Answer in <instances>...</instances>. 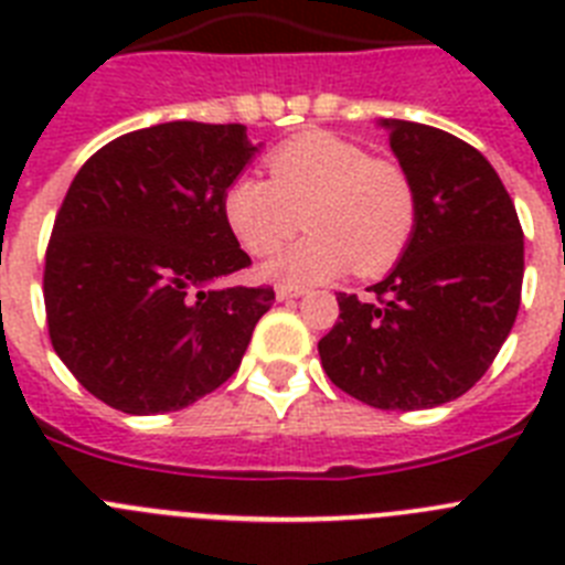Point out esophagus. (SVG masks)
Listing matches in <instances>:
<instances>
[{
  "mask_svg": "<svg viewBox=\"0 0 565 565\" xmlns=\"http://www.w3.org/2000/svg\"><path fill=\"white\" fill-rule=\"evenodd\" d=\"M306 294V288L302 286H288V282H279L277 286V299L279 302H288V299H297Z\"/></svg>",
  "mask_w": 565,
  "mask_h": 565,
  "instance_id": "esophagus-1",
  "label": "esophagus"
}]
</instances>
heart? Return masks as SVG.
<instances>
[{
    "mask_svg": "<svg viewBox=\"0 0 565 565\" xmlns=\"http://www.w3.org/2000/svg\"><path fill=\"white\" fill-rule=\"evenodd\" d=\"M223 217L248 254H268V279L317 282L353 271L376 277L404 254L416 232L418 201L398 163L331 132H308L268 154V181L237 174L223 192Z\"/></svg>",
    "mask_w": 565,
    "mask_h": 565,
    "instance_id": "obj_1",
    "label": "heart"
}]
</instances>
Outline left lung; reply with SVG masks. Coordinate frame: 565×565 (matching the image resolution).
<instances>
[{"label": "left lung", "instance_id": "8db88e82", "mask_svg": "<svg viewBox=\"0 0 565 565\" xmlns=\"http://www.w3.org/2000/svg\"><path fill=\"white\" fill-rule=\"evenodd\" d=\"M418 217L376 299L339 294L319 359L339 391L379 411H424L463 396L515 326L523 232L492 163L456 135L382 118Z\"/></svg>", "mask_w": 565, "mask_h": 565}]
</instances>
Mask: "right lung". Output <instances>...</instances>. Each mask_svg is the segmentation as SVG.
I'll return each instance as SVG.
<instances>
[{
  "label": "right lung",
  "mask_w": 565,
  "mask_h": 565,
  "mask_svg": "<svg viewBox=\"0 0 565 565\" xmlns=\"http://www.w3.org/2000/svg\"><path fill=\"white\" fill-rule=\"evenodd\" d=\"M257 149L243 124H154L70 183L44 257L50 342L115 411H183L243 362L274 288L223 286L252 266L223 192Z\"/></svg>",
  "instance_id": "1"
}]
</instances>
